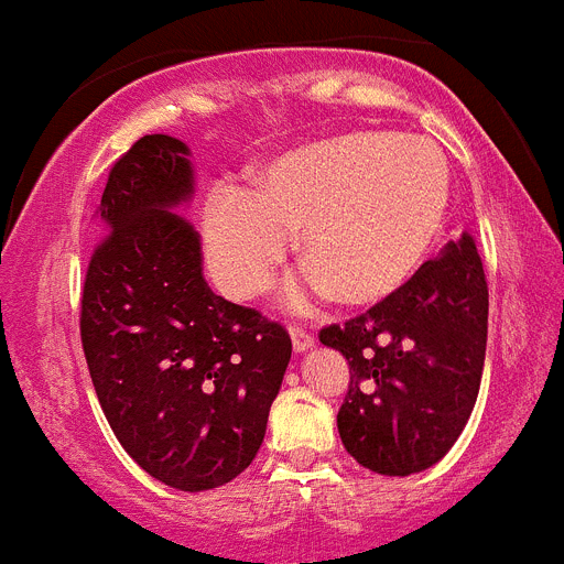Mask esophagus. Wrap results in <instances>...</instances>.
<instances>
[{"label": "esophagus", "instance_id": "34e87169", "mask_svg": "<svg viewBox=\"0 0 564 564\" xmlns=\"http://www.w3.org/2000/svg\"><path fill=\"white\" fill-rule=\"evenodd\" d=\"M291 341H293V350H296V352H305V350H311L313 344H316V338H313L311 333L305 330V327H296V325H293V327H291Z\"/></svg>", "mask_w": 564, "mask_h": 564}]
</instances>
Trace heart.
<instances>
[{
	"label": "heart",
	"mask_w": 564,
	"mask_h": 564,
	"mask_svg": "<svg viewBox=\"0 0 564 564\" xmlns=\"http://www.w3.org/2000/svg\"><path fill=\"white\" fill-rule=\"evenodd\" d=\"M443 149L421 134L356 129L288 149L253 172L248 194L217 188L206 206V251L217 285L253 299L273 282L296 237L307 276L296 302L333 296L372 307L430 259L449 208Z\"/></svg>",
	"instance_id": "obj_1"
}]
</instances>
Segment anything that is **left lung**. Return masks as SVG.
<instances>
[{
	"label": "left lung",
	"instance_id": "8db88e82",
	"mask_svg": "<svg viewBox=\"0 0 564 564\" xmlns=\"http://www.w3.org/2000/svg\"><path fill=\"white\" fill-rule=\"evenodd\" d=\"M488 285L463 234L387 302L330 325L318 341L350 364L338 410L344 449L378 475L406 477L455 446L480 392Z\"/></svg>",
	"mask_w": 564,
	"mask_h": 564
}]
</instances>
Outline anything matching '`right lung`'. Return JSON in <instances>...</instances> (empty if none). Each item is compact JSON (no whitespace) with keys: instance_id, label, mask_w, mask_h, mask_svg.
I'll return each instance as SVG.
<instances>
[{"instance_id":"obj_1","label":"right lung","mask_w":564,"mask_h":564,"mask_svg":"<svg viewBox=\"0 0 564 564\" xmlns=\"http://www.w3.org/2000/svg\"><path fill=\"white\" fill-rule=\"evenodd\" d=\"M194 194L188 147L143 134L112 163L82 291V347L127 455L181 491L231 482L257 457L291 336L217 296L200 237L172 208Z\"/></svg>"}]
</instances>
